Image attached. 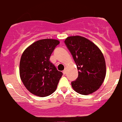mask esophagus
Segmentation results:
<instances>
[{
    "label": "esophagus",
    "instance_id": "obj_1",
    "mask_svg": "<svg viewBox=\"0 0 122 122\" xmlns=\"http://www.w3.org/2000/svg\"><path fill=\"white\" fill-rule=\"evenodd\" d=\"M63 74H66V69H65V70L63 71Z\"/></svg>",
    "mask_w": 122,
    "mask_h": 122
}]
</instances>
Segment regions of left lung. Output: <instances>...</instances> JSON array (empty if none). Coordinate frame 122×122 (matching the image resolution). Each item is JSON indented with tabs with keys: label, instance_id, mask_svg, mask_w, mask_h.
Masks as SVG:
<instances>
[{
	"label": "left lung",
	"instance_id": "8db88e82",
	"mask_svg": "<svg viewBox=\"0 0 122 122\" xmlns=\"http://www.w3.org/2000/svg\"><path fill=\"white\" fill-rule=\"evenodd\" d=\"M78 70V77L71 82L73 88L82 95L95 92L106 76V64L100 49L88 39L72 36L65 41Z\"/></svg>",
	"mask_w": 122,
	"mask_h": 122
}]
</instances>
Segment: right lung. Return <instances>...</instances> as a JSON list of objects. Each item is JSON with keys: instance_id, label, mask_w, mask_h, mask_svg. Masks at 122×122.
Here are the masks:
<instances>
[{"instance_id": "right-lung-1", "label": "right lung", "mask_w": 122, "mask_h": 122, "mask_svg": "<svg viewBox=\"0 0 122 122\" xmlns=\"http://www.w3.org/2000/svg\"><path fill=\"white\" fill-rule=\"evenodd\" d=\"M59 41L53 39L37 41L24 51L20 62V75L30 92L45 97L54 92L63 73L49 61Z\"/></svg>"}]
</instances>
